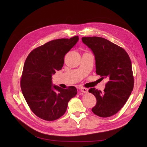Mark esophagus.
<instances>
[{
    "label": "esophagus",
    "instance_id": "obj_1",
    "mask_svg": "<svg viewBox=\"0 0 147 147\" xmlns=\"http://www.w3.org/2000/svg\"><path fill=\"white\" fill-rule=\"evenodd\" d=\"M80 90L82 91V92H88V88H84V87H81L80 88Z\"/></svg>",
    "mask_w": 147,
    "mask_h": 147
}]
</instances>
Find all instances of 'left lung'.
<instances>
[{
  "label": "left lung",
  "mask_w": 147,
  "mask_h": 147,
  "mask_svg": "<svg viewBox=\"0 0 147 147\" xmlns=\"http://www.w3.org/2000/svg\"><path fill=\"white\" fill-rule=\"evenodd\" d=\"M82 41L95 56L96 74L108 80L103 92L89 90L97 101L92 112L100 117L113 116L126 104L134 88L130 57L124 49L104 38L84 37Z\"/></svg>",
  "instance_id": "8db88e82"
}]
</instances>
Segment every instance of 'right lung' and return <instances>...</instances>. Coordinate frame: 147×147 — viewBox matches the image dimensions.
<instances>
[{
	"mask_svg": "<svg viewBox=\"0 0 147 147\" xmlns=\"http://www.w3.org/2000/svg\"><path fill=\"white\" fill-rule=\"evenodd\" d=\"M78 36L48 42L31 51L24 64L20 85L32 112L42 119L54 121L65 113L69 101L77 93L75 86L63 89L51 84V77L60 70L64 57L78 41Z\"/></svg>",
	"mask_w": 147,
	"mask_h": 147,
	"instance_id": "right-lung-1",
	"label": "right lung"
}]
</instances>
